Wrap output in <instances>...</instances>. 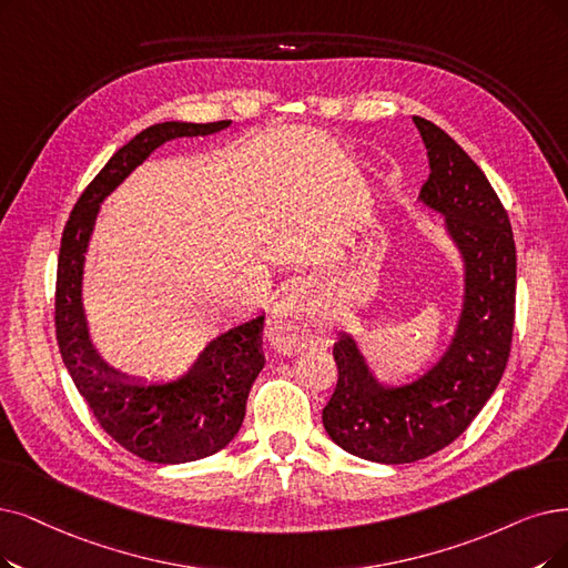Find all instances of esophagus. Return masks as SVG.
<instances>
[{"instance_id": "esophagus-1", "label": "esophagus", "mask_w": 568, "mask_h": 568, "mask_svg": "<svg viewBox=\"0 0 568 568\" xmlns=\"http://www.w3.org/2000/svg\"><path fill=\"white\" fill-rule=\"evenodd\" d=\"M267 337L284 354L296 352L310 343L312 328L307 322L305 291L301 286H293L272 310L267 320Z\"/></svg>"}]
</instances>
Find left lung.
I'll list each match as a JSON object with an SVG mask.
<instances>
[{
  "label": "left lung",
  "mask_w": 568,
  "mask_h": 568,
  "mask_svg": "<svg viewBox=\"0 0 568 568\" xmlns=\"http://www.w3.org/2000/svg\"><path fill=\"white\" fill-rule=\"evenodd\" d=\"M413 121L430 170L417 200L443 216L464 286L449 343L415 379H382L352 333L337 337V387L324 428L337 447L377 464L419 462L464 434L501 382L515 322L517 258L501 200L445 130Z\"/></svg>",
  "instance_id": "1"
}]
</instances>
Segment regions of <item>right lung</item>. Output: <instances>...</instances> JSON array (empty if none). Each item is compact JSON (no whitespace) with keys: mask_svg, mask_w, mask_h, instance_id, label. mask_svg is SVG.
Masks as SVG:
<instances>
[{"mask_svg":"<svg viewBox=\"0 0 568 568\" xmlns=\"http://www.w3.org/2000/svg\"><path fill=\"white\" fill-rule=\"evenodd\" d=\"M231 125L233 121H165L142 130L90 181L62 233L55 333L64 368L106 434L132 455L153 464L205 459L237 436L248 389L265 366V312L214 335L181 375L158 379L130 375L111 366L90 335L83 305L85 254L102 202L155 149L181 138H207Z\"/></svg>","mask_w":568,"mask_h":568,"instance_id":"right-lung-1","label":"right lung"}]
</instances>
